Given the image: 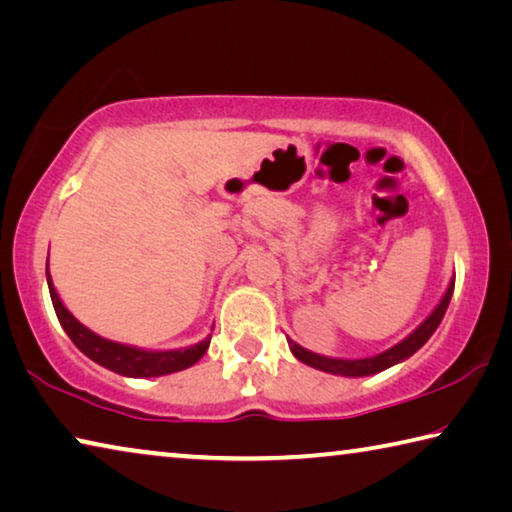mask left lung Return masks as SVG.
I'll return each mask as SVG.
<instances>
[{
	"instance_id": "obj_1",
	"label": "left lung",
	"mask_w": 512,
	"mask_h": 512,
	"mask_svg": "<svg viewBox=\"0 0 512 512\" xmlns=\"http://www.w3.org/2000/svg\"><path fill=\"white\" fill-rule=\"evenodd\" d=\"M452 293H454V282L449 284V289L445 293V298L440 300V305L433 309V314L424 320V323L415 329V332L409 336V339H404L402 343H397L395 348L386 350L377 354V357H368V359H327V357H320V354L309 352L305 348H300L298 343L289 341V348L291 352L296 354V357L307 363L311 368H318V370H325V372H332V375H343V377H366V375H375V372H381L386 368L395 366V363H400L404 359H409L413 352H418L424 343L429 341V336L436 332V327L440 325V320H443L445 311L449 300H452Z\"/></svg>"
}]
</instances>
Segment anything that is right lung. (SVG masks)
<instances>
[{"mask_svg": "<svg viewBox=\"0 0 512 512\" xmlns=\"http://www.w3.org/2000/svg\"><path fill=\"white\" fill-rule=\"evenodd\" d=\"M47 284H49V293H51V302H54L56 316L69 339H72V343L83 354H88L92 361H97L99 366L108 368L112 372H119V375L160 377V375H169V372L185 370L189 366H194V363L207 352V345H210L207 341H203L189 350L149 352V350H137V348H128V345L106 341L94 332H90L88 327H83L79 320H76L63 307V302H60L54 284H51L49 271H47Z\"/></svg>", "mask_w": 512, "mask_h": 512, "instance_id": "add662e5", "label": "right lung"}]
</instances>
